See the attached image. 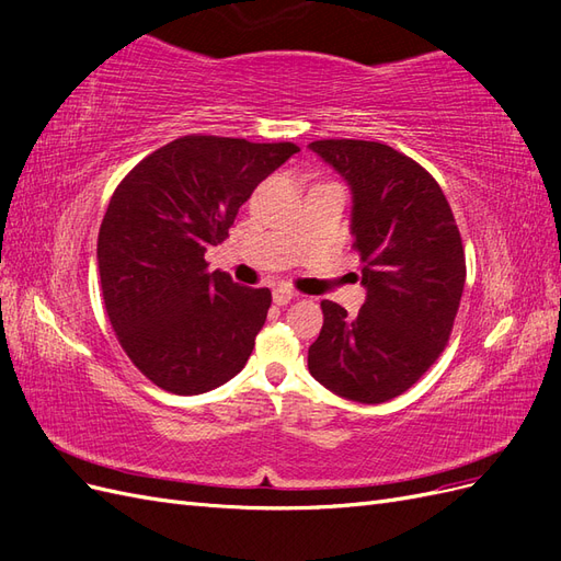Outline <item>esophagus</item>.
Returning a JSON list of instances; mask_svg holds the SVG:
<instances>
[{
	"instance_id": "esophagus-1",
	"label": "esophagus",
	"mask_w": 561,
	"mask_h": 561,
	"mask_svg": "<svg viewBox=\"0 0 561 561\" xmlns=\"http://www.w3.org/2000/svg\"><path fill=\"white\" fill-rule=\"evenodd\" d=\"M295 297L297 295L290 290V287H285V285H278L276 290H274V304H278V307H285V304H290Z\"/></svg>"
}]
</instances>
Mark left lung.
Instances as JSON below:
<instances>
[{"label": "left lung", "mask_w": 561, "mask_h": 561, "mask_svg": "<svg viewBox=\"0 0 561 561\" xmlns=\"http://www.w3.org/2000/svg\"><path fill=\"white\" fill-rule=\"evenodd\" d=\"M309 149L348 184L367 290L358 316L322 299L309 371L339 398L379 404L412 388L449 342L466 285L461 233L439 184L393 147L318 140Z\"/></svg>", "instance_id": "8db88e82"}]
</instances>
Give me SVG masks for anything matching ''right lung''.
<instances>
[{
	"mask_svg": "<svg viewBox=\"0 0 561 561\" xmlns=\"http://www.w3.org/2000/svg\"><path fill=\"white\" fill-rule=\"evenodd\" d=\"M299 147L184 135L142 159L116 186L98 233L112 328L133 365L175 396H198L245 367L271 307L268 287L208 274L262 180Z\"/></svg>",
	"mask_w": 561,
	"mask_h": 561,
	"instance_id": "obj_1",
	"label": "right lung"
}]
</instances>
